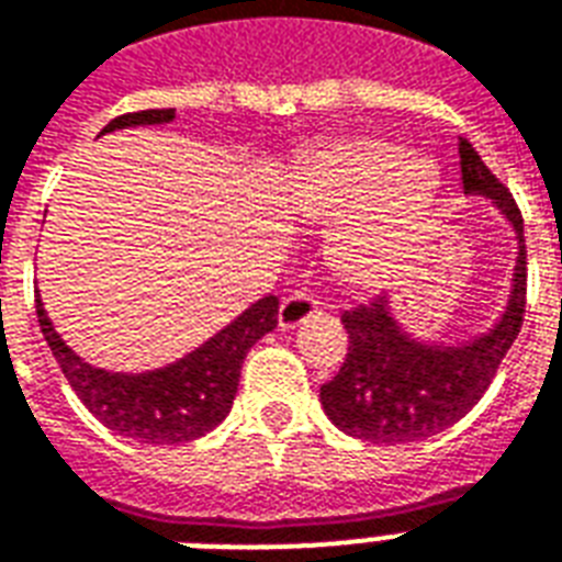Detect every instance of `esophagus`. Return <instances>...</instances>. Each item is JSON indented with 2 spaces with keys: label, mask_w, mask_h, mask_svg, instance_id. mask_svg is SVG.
Masks as SVG:
<instances>
[{
  "label": "esophagus",
  "mask_w": 562,
  "mask_h": 562,
  "mask_svg": "<svg viewBox=\"0 0 562 562\" xmlns=\"http://www.w3.org/2000/svg\"><path fill=\"white\" fill-rule=\"evenodd\" d=\"M318 312H321L318 297H310V294H303V291L289 294V297L280 303V327L282 329L297 327V324H303V321L312 318V315H318Z\"/></svg>",
  "instance_id": "1"
}]
</instances>
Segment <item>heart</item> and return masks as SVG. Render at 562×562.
<instances>
[{"label": "heart", "mask_w": 562, "mask_h": 562, "mask_svg": "<svg viewBox=\"0 0 562 562\" xmlns=\"http://www.w3.org/2000/svg\"><path fill=\"white\" fill-rule=\"evenodd\" d=\"M439 170L427 156H404L376 138L338 140L310 161L312 212L321 221L366 214L338 238V265L357 280H376L415 244L436 203Z\"/></svg>", "instance_id": "1"}]
</instances>
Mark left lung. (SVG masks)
I'll return each mask as SVG.
<instances>
[{"instance_id":"obj_1","label":"left lung","mask_w":562,"mask_h":562,"mask_svg":"<svg viewBox=\"0 0 562 562\" xmlns=\"http://www.w3.org/2000/svg\"><path fill=\"white\" fill-rule=\"evenodd\" d=\"M460 170L462 191L490 196L519 238L507 310L490 333L457 348L424 345L406 336L385 294L345 312L341 324L350 338L348 357L338 374L321 385V404L329 422L348 436L376 445H406L442 434L481 401L501 359L519 336L528 294L519 205L465 138H460Z\"/></svg>"}]
</instances>
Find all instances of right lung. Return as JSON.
Instances as JSON below:
<instances>
[{
	"mask_svg": "<svg viewBox=\"0 0 562 562\" xmlns=\"http://www.w3.org/2000/svg\"><path fill=\"white\" fill-rule=\"evenodd\" d=\"M173 117V109L132 111L111 120L102 132L170 123ZM34 306L43 338L81 404L109 430L144 445L191 442L224 422L233 409L247 350L277 327L280 315V300L268 294L173 366L147 374H111L76 357L53 329L41 300H34Z\"/></svg>",
	"mask_w": 562,
	"mask_h": 562,
	"instance_id": "add662e5",
	"label": "right lung"
}]
</instances>
